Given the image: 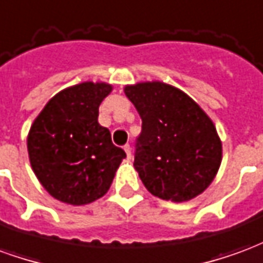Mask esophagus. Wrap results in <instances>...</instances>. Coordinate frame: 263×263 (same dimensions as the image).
I'll return each instance as SVG.
<instances>
[{
    "label": "esophagus",
    "instance_id": "34e87169",
    "mask_svg": "<svg viewBox=\"0 0 263 263\" xmlns=\"http://www.w3.org/2000/svg\"><path fill=\"white\" fill-rule=\"evenodd\" d=\"M124 151L126 152V156H128V159H131V146H129V145H125V146H124Z\"/></svg>",
    "mask_w": 263,
    "mask_h": 263
}]
</instances>
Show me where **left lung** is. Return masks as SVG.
<instances>
[{"label":"left lung","mask_w":263,"mask_h":263,"mask_svg":"<svg viewBox=\"0 0 263 263\" xmlns=\"http://www.w3.org/2000/svg\"><path fill=\"white\" fill-rule=\"evenodd\" d=\"M124 92L142 120L134 167L148 192L173 203L203 193L222 160L211 118L186 92L163 81L126 84Z\"/></svg>","instance_id":"left-lung-1"}]
</instances>
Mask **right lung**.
<instances>
[{
	"label": "right lung",
	"mask_w": 263,
	"mask_h": 263,
	"mask_svg": "<svg viewBox=\"0 0 263 263\" xmlns=\"http://www.w3.org/2000/svg\"><path fill=\"white\" fill-rule=\"evenodd\" d=\"M112 86L83 81L59 91L28 132L32 171L45 190L62 203L84 205L103 197L126 158L98 124V107Z\"/></svg>",
	"instance_id": "add662e5"
}]
</instances>
